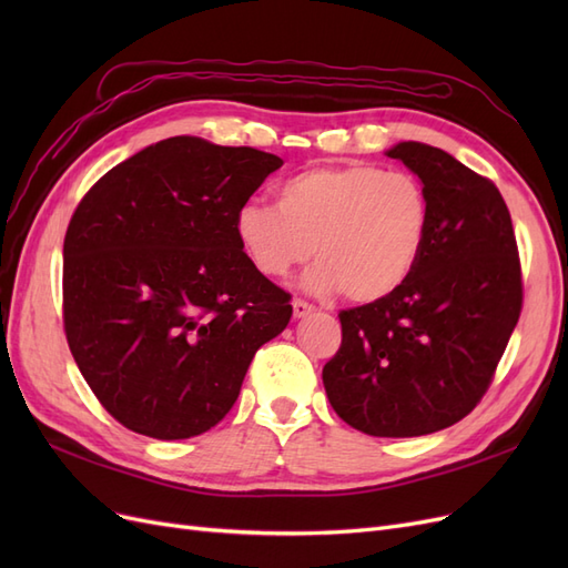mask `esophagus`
I'll use <instances>...</instances> for the list:
<instances>
[{
	"mask_svg": "<svg viewBox=\"0 0 568 568\" xmlns=\"http://www.w3.org/2000/svg\"><path fill=\"white\" fill-rule=\"evenodd\" d=\"M291 305H294V317H296V320L307 317V315H311V313L315 311V307H313L311 303H305V301H301V298H294V303H291Z\"/></svg>",
	"mask_w": 568,
	"mask_h": 568,
	"instance_id": "34e87169",
	"label": "esophagus"
}]
</instances>
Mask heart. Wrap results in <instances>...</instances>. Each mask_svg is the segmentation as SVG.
Instances as JSON below:
<instances>
[{"label": "heart", "instance_id": "obj_1", "mask_svg": "<svg viewBox=\"0 0 568 568\" xmlns=\"http://www.w3.org/2000/svg\"><path fill=\"white\" fill-rule=\"evenodd\" d=\"M234 234L267 280L288 277L315 255L305 291L376 303L415 274L432 234V201L417 178L379 165L311 168L277 186V205L244 203Z\"/></svg>", "mask_w": 568, "mask_h": 568}]
</instances>
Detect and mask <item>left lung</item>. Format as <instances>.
Returning <instances> with one entry per match:
<instances>
[{"mask_svg":"<svg viewBox=\"0 0 568 568\" xmlns=\"http://www.w3.org/2000/svg\"><path fill=\"white\" fill-rule=\"evenodd\" d=\"M432 201V234L393 296L341 311V348L322 382L336 415L382 438H412L467 417L488 390L521 315V265L497 186L443 149L386 151Z\"/></svg>","mask_w":568,"mask_h":568,"instance_id":"1","label":"left lung"}]
</instances>
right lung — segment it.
Segmentation results:
<instances>
[{
  "instance_id": "obj_1",
  "label": "right lung",
  "mask_w": 568,
  "mask_h": 568,
  "mask_svg": "<svg viewBox=\"0 0 568 568\" xmlns=\"http://www.w3.org/2000/svg\"><path fill=\"white\" fill-rule=\"evenodd\" d=\"M284 161L170 136L101 178L63 242V326L111 417L149 438L209 432L255 351L291 320L288 294L236 242V211Z\"/></svg>"
}]
</instances>
